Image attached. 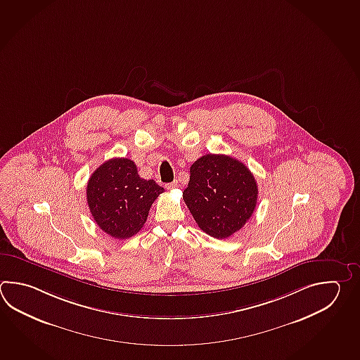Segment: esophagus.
Segmentation results:
<instances>
[{
    "mask_svg": "<svg viewBox=\"0 0 360 360\" xmlns=\"http://www.w3.org/2000/svg\"><path fill=\"white\" fill-rule=\"evenodd\" d=\"M176 186H178V181H173L172 184H165V188H168V190H172V188H176Z\"/></svg>",
    "mask_w": 360,
    "mask_h": 360,
    "instance_id": "34e87169",
    "label": "esophagus"
}]
</instances>
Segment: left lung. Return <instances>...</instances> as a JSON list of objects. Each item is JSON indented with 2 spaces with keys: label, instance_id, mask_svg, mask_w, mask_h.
<instances>
[{
  "label": "left lung",
  "instance_id": "obj_1",
  "mask_svg": "<svg viewBox=\"0 0 360 360\" xmlns=\"http://www.w3.org/2000/svg\"><path fill=\"white\" fill-rule=\"evenodd\" d=\"M184 200L200 229L223 240L240 231L254 213L257 181L243 162L231 156L204 155L190 168Z\"/></svg>",
  "mask_w": 360,
  "mask_h": 360
}]
</instances>
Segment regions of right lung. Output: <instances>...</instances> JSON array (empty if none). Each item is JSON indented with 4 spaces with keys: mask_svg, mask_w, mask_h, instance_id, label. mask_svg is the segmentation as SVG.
Listing matches in <instances>:
<instances>
[{
    "mask_svg": "<svg viewBox=\"0 0 360 360\" xmlns=\"http://www.w3.org/2000/svg\"><path fill=\"white\" fill-rule=\"evenodd\" d=\"M164 188L143 179L127 158L103 162L89 176L87 202L97 226L114 238L125 240L140 232L150 207Z\"/></svg>",
    "mask_w": 360,
    "mask_h": 360,
    "instance_id": "obj_1",
    "label": "right lung"
}]
</instances>
